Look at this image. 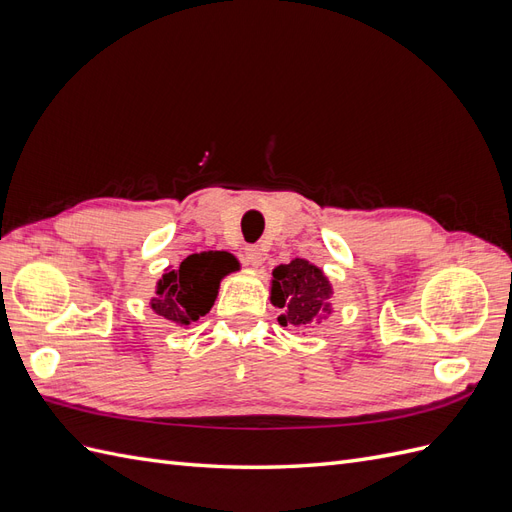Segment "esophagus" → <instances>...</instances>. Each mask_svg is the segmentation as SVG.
Returning <instances> with one entry per match:
<instances>
[{
    "instance_id": "34e87169",
    "label": "esophagus",
    "mask_w": 512,
    "mask_h": 512,
    "mask_svg": "<svg viewBox=\"0 0 512 512\" xmlns=\"http://www.w3.org/2000/svg\"><path fill=\"white\" fill-rule=\"evenodd\" d=\"M245 262L250 267L258 269L262 262H265V254H262L260 247H247V250H245Z\"/></svg>"
}]
</instances>
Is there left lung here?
Segmentation results:
<instances>
[{"label":"left lung","instance_id":"left-lung-1","mask_svg":"<svg viewBox=\"0 0 512 512\" xmlns=\"http://www.w3.org/2000/svg\"><path fill=\"white\" fill-rule=\"evenodd\" d=\"M333 286L320 267L305 258L273 269L271 303L282 309V327L305 329L322 322L333 312Z\"/></svg>","mask_w":512,"mask_h":512}]
</instances>
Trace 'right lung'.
I'll use <instances>...</instances> for the list:
<instances>
[{
    "instance_id": "obj_1",
    "label": "right lung",
    "mask_w": 512,
    "mask_h": 512,
    "mask_svg": "<svg viewBox=\"0 0 512 512\" xmlns=\"http://www.w3.org/2000/svg\"><path fill=\"white\" fill-rule=\"evenodd\" d=\"M239 260L230 252H200L185 258L177 269H166L156 284L151 309L177 327H190L209 314L218 299L220 282L239 271Z\"/></svg>"
}]
</instances>
